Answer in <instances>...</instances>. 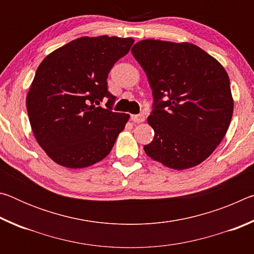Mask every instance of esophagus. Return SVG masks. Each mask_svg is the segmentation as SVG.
<instances>
[{
  "label": "esophagus",
  "instance_id": "34e87169",
  "mask_svg": "<svg viewBox=\"0 0 254 254\" xmlns=\"http://www.w3.org/2000/svg\"><path fill=\"white\" fill-rule=\"evenodd\" d=\"M131 120L135 123H141V122H144L145 118L143 114H134V115H131Z\"/></svg>",
  "mask_w": 254,
  "mask_h": 254
}]
</instances>
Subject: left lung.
<instances>
[{
    "label": "left lung",
    "instance_id": "obj_1",
    "mask_svg": "<svg viewBox=\"0 0 254 254\" xmlns=\"http://www.w3.org/2000/svg\"><path fill=\"white\" fill-rule=\"evenodd\" d=\"M131 53L154 98L147 120L154 137L143 147L147 156L175 170L199 165L222 142L233 115L224 67L189 42L141 40Z\"/></svg>",
    "mask_w": 254,
    "mask_h": 254
}]
</instances>
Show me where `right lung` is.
<instances>
[{"mask_svg": "<svg viewBox=\"0 0 254 254\" xmlns=\"http://www.w3.org/2000/svg\"><path fill=\"white\" fill-rule=\"evenodd\" d=\"M134 40L80 37L42 60L27 94L30 126L51 160L71 169L86 168L111 152L130 115L103 109L114 95L107 76Z\"/></svg>", "mask_w": 254, "mask_h": 254, "instance_id": "right-lung-1", "label": "right lung"}]
</instances>
